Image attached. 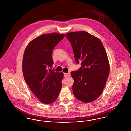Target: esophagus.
<instances>
[{"label":"esophagus","instance_id":"1","mask_svg":"<svg viewBox=\"0 0 131 131\" xmlns=\"http://www.w3.org/2000/svg\"><path fill=\"white\" fill-rule=\"evenodd\" d=\"M64 75L65 77H69L70 75V72L64 73Z\"/></svg>","mask_w":131,"mask_h":131}]
</instances>
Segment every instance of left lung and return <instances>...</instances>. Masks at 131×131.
Returning <instances> with one entry per match:
<instances>
[{
  "label": "left lung",
  "mask_w": 131,
  "mask_h": 131,
  "mask_svg": "<svg viewBox=\"0 0 131 131\" xmlns=\"http://www.w3.org/2000/svg\"><path fill=\"white\" fill-rule=\"evenodd\" d=\"M66 36L72 45L77 64L81 67L71 71L75 97L84 103L96 100L102 93L109 75L107 54L101 41L84 31L68 32Z\"/></svg>",
  "instance_id": "8db88e82"
}]
</instances>
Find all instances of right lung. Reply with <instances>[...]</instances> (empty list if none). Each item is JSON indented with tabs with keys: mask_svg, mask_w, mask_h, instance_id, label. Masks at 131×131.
Segmentation results:
<instances>
[{
	"mask_svg": "<svg viewBox=\"0 0 131 131\" xmlns=\"http://www.w3.org/2000/svg\"><path fill=\"white\" fill-rule=\"evenodd\" d=\"M65 36L55 32L43 34L29 42L23 54L24 79L34 95L45 104L56 100L62 86L63 73L49 68L53 64V50Z\"/></svg>",
	"mask_w": 131,
	"mask_h": 131,
	"instance_id": "obj_1",
	"label": "right lung"
}]
</instances>
